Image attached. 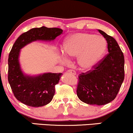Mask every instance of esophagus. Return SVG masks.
Segmentation results:
<instances>
[{
  "mask_svg": "<svg viewBox=\"0 0 133 133\" xmlns=\"http://www.w3.org/2000/svg\"><path fill=\"white\" fill-rule=\"evenodd\" d=\"M68 72L71 73V74H73V75H76V71H73V70H69Z\"/></svg>",
  "mask_w": 133,
  "mask_h": 133,
  "instance_id": "esophagus-1",
  "label": "esophagus"
}]
</instances>
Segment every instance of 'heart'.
Masks as SVG:
<instances>
[{"mask_svg":"<svg viewBox=\"0 0 133 133\" xmlns=\"http://www.w3.org/2000/svg\"><path fill=\"white\" fill-rule=\"evenodd\" d=\"M107 42L102 36L88 33H76L67 38L63 46L65 57H77L79 66L85 70L94 68L103 59Z\"/></svg>","mask_w":133,"mask_h":133,"instance_id":"heart-1","label":"heart"}]
</instances>
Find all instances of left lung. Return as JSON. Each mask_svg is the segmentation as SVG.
<instances>
[{
    "instance_id": "1",
    "label": "left lung",
    "mask_w": 133,
    "mask_h": 133,
    "mask_svg": "<svg viewBox=\"0 0 133 133\" xmlns=\"http://www.w3.org/2000/svg\"><path fill=\"white\" fill-rule=\"evenodd\" d=\"M108 43V54L93 68L79 76L77 97L91 105H104L116 97L124 79V58L113 37L98 29Z\"/></svg>"
}]
</instances>
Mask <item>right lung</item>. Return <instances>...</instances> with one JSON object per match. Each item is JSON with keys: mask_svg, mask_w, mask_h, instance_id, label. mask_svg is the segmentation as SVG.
Returning a JSON list of instances; mask_svg holds the SVG:
<instances>
[{"mask_svg": "<svg viewBox=\"0 0 133 133\" xmlns=\"http://www.w3.org/2000/svg\"><path fill=\"white\" fill-rule=\"evenodd\" d=\"M62 32L59 28H33L21 34L14 44L9 55L8 81L14 95L24 104L36 108L49 103L62 73L48 72L36 76L24 74L19 61L21 49L34 41L54 40Z\"/></svg>", "mask_w": 133, "mask_h": 133, "instance_id": "obj_1", "label": "right lung"}]
</instances>
